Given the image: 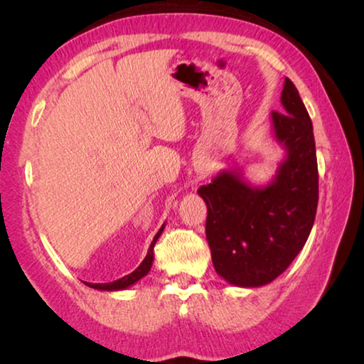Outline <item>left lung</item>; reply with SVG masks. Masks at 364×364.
<instances>
[{
    "label": "left lung",
    "mask_w": 364,
    "mask_h": 364,
    "mask_svg": "<svg viewBox=\"0 0 364 364\" xmlns=\"http://www.w3.org/2000/svg\"><path fill=\"white\" fill-rule=\"evenodd\" d=\"M282 112L273 110L276 138L287 160L273 184L252 189L230 171L199 189L207 204L205 236L220 276L241 287L268 284L304 247L318 207V162L310 115L286 78Z\"/></svg>",
    "instance_id": "8db88e82"
}]
</instances>
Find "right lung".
<instances>
[{
  "label": "right lung",
  "instance_id": "obj_1",
  "mask_svg": "<svg viewBox=\"0 0 364 364\" xmlns=\"http://www.w3.org/2000/svg\"><path fill=\"white\" fill-rule=\"evenodd\" d=\"M162 231H164V226L160 228L159 232L156 234V237H154V241H152V244H151L149 250H147V255H146V258L143 260V263H141L139 267L133 271V273L123 276L122 279H117V281H114V282H107V284H90V282H88V284H86V286H90V287H93V289H101V291H120V289L130 287L132 284H134V282L139 281L141 278H144V276H146L147 273H149V269H151V267H152V260H154V245H156L157 239H159L160 234H162Z\"/></svg>",
  "mask_w": 364,
  "mask_h": 364
}]
</instances>
